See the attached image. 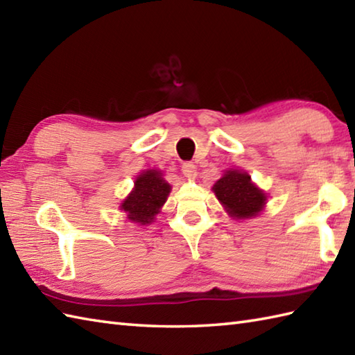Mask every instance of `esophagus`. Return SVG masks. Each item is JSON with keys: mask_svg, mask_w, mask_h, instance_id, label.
<instances>
[{"mask_svg": "<svg viewBox=\"0 0 355 355\" xmlns=\"http://www.w3.org/2000/svg\"><path fill=\"white\" fill-rule=\"evenodd\" d=\"M182 172L183 175L187 177V178H193L195 175H197V166H195L193 163H183L182 166Z\"/></svg>", "mask_w": 355, "mask_h": 355, "instance_id": "34e87169", "label": "esophagus"}]
</instances>
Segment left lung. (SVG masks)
<instances>
[{
	"label": "left lung",
	"instance_id": "left-lung-1",
	"mask_svg": "<svg viewBox=\"0 0 355 355\" xmlns=\"http://www.w3.org/2000/svg\"><path fill=\"white\" fill-rule=\"evenodd\" d=\"M212 191L232 218L245 220L259 215L267 202V195L252 183L245 171L229 169L214 184Z\"/></svg>",
	"mask_w": 355,
	"mask_h": 355
}]
</instances>
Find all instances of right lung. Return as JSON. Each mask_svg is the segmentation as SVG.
<instances>
[{
    "mask_svg": "<svg viewBox=\"0 0 355 355\" xmlns=\"http://www.w3.org/2000/svg\"><path fill=\"white\" fill-rule=\"evenodd\" d=\"M171 184L163 178L160 171H143L134 182V189L122 201L120 210H123L130 221L141 225L150 224L162 206L168 200Z\"/></svg>",
    "mask_w": 355,
    "mask_h": 355,
    "instance_id": "add662e5",
    "label": "right lung"
}]
</instances>
